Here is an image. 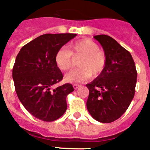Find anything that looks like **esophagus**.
Wrapping results in <instances>:
<instances>
[{
    "label": "esophagus",
    "instance_id": "1",
    "mask_svg": "<svg viewBox=\"0 0 150 150\" xmlns=\"http://www.w3.org/2000/svg\"><path fill=\"white\" fill-rule=\"evenodd\" d=\"M73 86H74V89H77V88H79V87L81 86H80V85H79V84H76V83H75V84L73 85Z\"/></svg>",
    "mask_w": 150,
    "mask_h": 150
}]
</instances>
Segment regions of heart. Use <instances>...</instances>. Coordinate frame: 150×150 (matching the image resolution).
<instances>
[{"label":"heart","mask_w":150,"mask_h":150,"mask_svg":"<svg viewBox=\"0 0 150 150\" xmlns=\"http://www.w3.org/2000/svg\"><path fill=\"white\" fill-rule=\"evenodd\" d=\"M80 57L78 62L79 67L68 73L64 80L68 83H79L88 79L92 74L96 76L101 74L107 64V56L100 46L91 40L82 39L72 42L66 47L56 52L55 62L61 71H68L72 67L73 58Z\"/></svg>","instance_id":"heart-1"}]
</instances>
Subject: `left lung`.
I'll list each match as a JSON object with an SVG mask.
<instances>
[{
	"label": "left lung",
	"instance_id": "1",
	"mask_svg": "<svg viewBox=\"0 0 150 150\" xmlns=\"http://www.w3.org/2000/svg\"><path fill=\"white\" fill-rule=\"evenodd\" d=\"M104 49L107 64L96 79L86 85L89 90L86 107L97 121L110 123L121 117L135 93L137 73L128 50L105 34L94 37Z\"/></svg>",
	"mask_w": 150,
	"mask_h": 150
}]
</instances>
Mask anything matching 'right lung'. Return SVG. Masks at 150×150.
<instances>
[{
  "label": "right lung",
  "mask_w": 150,
  "mask_h": 150,
  "mask_svg": "<svg viewBox=\"0 0 150 150\" xmlns=\"http://www.w3.org/2000/svg\"><path fill=\"white\" fill-rule=\"evenodd\" d=\"M76 36L43 34L25 45L16 56L13 79L17 96L30 114L42 121H55L67 110L66 97L74 89L70 83L52 88L63 79L55 55Z\"/></svg>",
  "instance_id": "1"
}]
</instances>
